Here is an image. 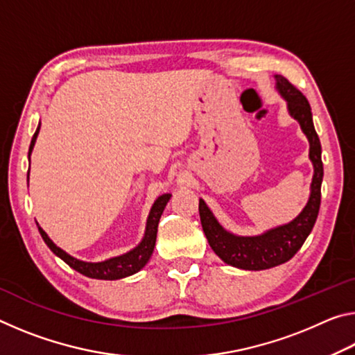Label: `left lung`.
<instances>
[{"label":"left lung","instance_id":"obj_1","mask_svg":"<svg viewBox=\"0 0 355 355\" xmlns=\"http://www.w3.org/2000/svg\"><path fill=\"white\" fill-rule=\"evenodd\" d=\"M275 80H277V89L282 97L288 101V111L300 123V128L307 135L310 142V159L315 167V175L311 182L309 203L290 224L272 228L260 236H235L219 225L205 202L202 199L199 202L202 228L214 254L227 264L248 269V271L274 268L293 258L310 235L321 205V183L324 173L321 142L316 135L310 103L305 95L285 76L275 75Z\"/></svg>","mask_w":355,"mask_h":355}]
</instances>
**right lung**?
<instances>
[{
	"mask_svg": "<svg viewBox=\"0 0 355 355\" xmlns=\"http://www.w3.org/2000/svg\"><path fill=\"white\" fill-rule=\"evenodd\" d=\"M39 130H40V125L37 127V130H35V133L33 136L28 156L33 152V147H34L35 139H37ZM28 177H29V171H28ZM169 199H171V194H163L156 199V202L152 207V211H150L148 219H147L146 236H144L142 243L137 245L136 249L130 250L128 254L120 255L116 258H110V260L101 261V263H86V261L76 260V258L70 257L69 254H65L62 249H59L58 245L53 243L50 238H48L46 233L42 230L39 225L37 227H39V232H40L42 238H44L45 244L51 249L53 254H56L59 258H61V260L67 263L70 268H73L75 271H78L83 275H86V277H92V279H101V280L123 279V277H128V275H131V274L137 272L139 269L146 266V263L148 261V258H150V255H152V252L155 249L156 232H158L159 218H161V214H163L164 207L167 205Z\"/></svg>",
	"mask_w": 355,
	"mask_h": 355,
	"instance_id": "1",
	"label": "right lung"
}]
</instances>
